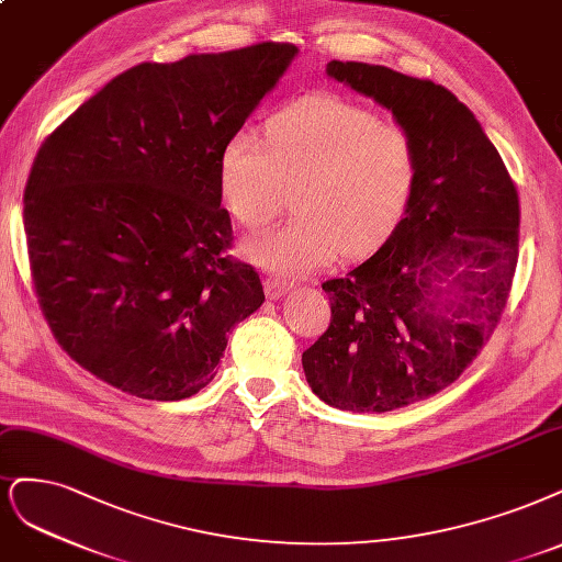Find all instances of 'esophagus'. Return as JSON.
I'll use <instances>...</instances> for the list:
<instances>
[{
  "label": "esophagus",
  "instance_id": "obj_1",
  "mask_svg": "<svg viewBox=\"0 0 562 562\" xmlns=\"http://www.w3.org/2000/svg\"><path fill=\"white\" fill-rule=\"evenodd\" d=\"M288 288H290V283L285 279H279V277H267L265 279V293H267V297H272V300L285 295Z\"/></svg>",
  "mask_w": 562,
  "mask_h": 562
}]
</instances>
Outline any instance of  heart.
<instances>
[{
    "instance_id": "b5f03b06",
    "label": "heart",
    "mask_w": 562,
    "mask_h": 562,
    "mask_svg": "<svg viewBox=\"0 0 562 562\" xmlns=\"http://www.w3.org/2000/svg\"><path fill=\"white\" fill-rule=\"evenodd\" d=\"M221 192L244 227L260 229L295 188V218L250 237L246 256L269 272L308 274L374 248L404 214L418 181V142L400 121L335 94L274 113L267 142L250 130L221 150Z\"/></svg>"
}]
</instances>
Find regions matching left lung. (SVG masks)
I'll list each match as a JSON object with an SVG mask.
<instances>
[{
  "label": "left lung",
  "mask_w": 562,
  "mask_h": 562,
  "mask_svg": "<svg viewBox=\"0 0 562 562\" xmlns=\"http://www.w3.org/2000/svg\"><path fill=\"white\" fill-rule=\"evenodd\" d=\"M418 142L406 214L376 254L330 279V325L302 353L312 391L346 412H393L451 385L505 312L518 190L474 113L443 86L381 65H327Z\"/></svg>",
  "instance_id": "8db88e82"
}]
</instances>
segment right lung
Returning a JSON list of instances; mask_svg holds the SVG:
<instances>
[{
	"label": "right lung",
	"instance_id": "right-lung-1",
	"mask_svg": "<svg viewBox=\"0 0 562 562\" xmlns=\"http://www.w3.org/2000/svg\"><path fill=\"white\" fill-rule=\"evenodd\" d=\"M295 44L260 42L115 76L36 150L25 186L32 288L55 341L113 389L183 400L265 302L227 250L221 150Z\"/></svg>",
	"mask_w": 562,
	"mask_h": 562
}]
</instances>
